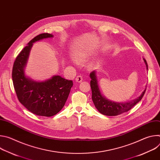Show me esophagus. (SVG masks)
I'll use <instances>...</instances> for the list:
<instances>
[{
    "label": "esophagus",
    "mask_w": 160,
    "mask_h": 160,
    "mask_svg": "<svg viewBox=\"0 0 160 160\" xmlns=\"http://www.w3.org/2000/svg\"><path fill=\"white\" fill-rule=\"evenodd\" d=\"M75 80H76V82H82V80H83L82 77L80 76V75H78V76L76 77Z\"/></svg>",
    "instance_id": "1"
}]
</instances>
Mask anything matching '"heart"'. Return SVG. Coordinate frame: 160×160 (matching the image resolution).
Listing matches in <instances>:
<instances>
[{
  "instance_id": "1",
  "label": "heart",
  "mask_w": 160,
  "mask_h": 160,
  "mask_svg": "<svg viewBox=\"0 0 160 160\" xmlns=\"http://www.w3.org/2000/svg\"><path fill=\"white\" fill-rule=\"evenodd\" d=\"M75 58L78 60H83V59L86 58L87 56V54L84 52V51H82V52H77L75 54ZM73 61L75 63V61L73 60Z\"/></svg>"
}]
</instances>
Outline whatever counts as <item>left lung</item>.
I'll list each match as a JSON object with an SVG mask.
<instances>
[{
    "label": "left lung",
    "mask_w": 160,
    "mask_h": 160,
    "mask_svg": "<svg viewBox=\"0 0 160 160\" xmlns=\"http://www.w3.org/2000/svg\"><path fill=\"white\" fill-rule=\"evenodd\" d=\"M146 64L147 70L148 66L145 59H143ZM90 87L92 89V99L97 109L102 115L106 116H117L127 112L132 109L137 103H138L145 94L146 88L143 91L141 95L137 99L127 102H115L106 99L101 94L99 90L96 72L93 71L90 73Z\"/></svg>",
    "instance_id": "left-lung-1"
}]
</instances>
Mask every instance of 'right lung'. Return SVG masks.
Listing matches in <instances>:
<instances>
[{"instance_id": "right-lung-1", "label": "right lung", "mask_w": 160, "mask_h": 160, "mask_svg": "<svg viewBox=\"0 0 160 160\" xmlns=\"http://www.w3.org/2000/svg\"><path fill=\"white\" fill-rule=\"evenodd\" d=\"M53 37L50 33H42L30 40L22 49L13 64L12 78L19 101L28 111L38 116L52 117L65 104L73 86L72 80L54 75L44 82H35L25 74V68L33 43L43 38Z\"/></svg>"}]
</instances>
